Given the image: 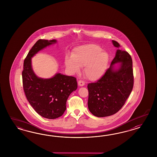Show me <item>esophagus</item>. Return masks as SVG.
<instances>
[{"instance_id":"34e87169","label":"esophagus","mask_w":157,"mask_h":157,"mask_svg":"<svg viewBox=\"0 0 157 157\" xmlns=\"http://www.w3.org/2000/svg\"><path fill=\"white\" fill-rule=\"evenodd\" d=\"M78 85L79 86H83L85 85V82L83 81L79 80V81H78Z\"/></svg>"}]
</instances>
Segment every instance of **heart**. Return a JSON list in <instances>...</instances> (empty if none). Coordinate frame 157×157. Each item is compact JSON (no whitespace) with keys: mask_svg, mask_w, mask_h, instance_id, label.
I'll return each instance as SVG.
<instances>
[{"mask_svg":"<svg viewBox=\"0 0 157 157\" xmlns=\"http://www.w3.org/2000/svg\"><path fill=\"white\" fill-rule=\"evenodd\" d=\"M102 51L100 46L93 44L75 48L72 56L66 57V66L72 73L78 72L81 67H85L86 78L90 81L98 80L104 73L109 60L108 53Z\"/></svg>","mask_w":157,"mask_h":157,"instance_id":"heart-1","label":"heart"}]
</instances>
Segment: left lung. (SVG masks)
<instances>
[{"mask_svg": "<svg viewBox=\"0 0 157 157\" xmlns=\"http://www.w3.org/2000/svg\"><path fill=\"white\" fill-rule=\"evenodd\" d=\"M115 47L120 45L112 40ZM121 62L119 70L113 65ZM133 86L132 60L125 51L117 49L109 68L98 81L89 83L88 108L91 113L98 117L109 116L116 113L128 98Z\"/></svg>", "mask_w": 157, "mask_h": 157, "instance_id": "1", "label": "left lung"}]
</instances>
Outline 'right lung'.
Listing matches in <instances>:
<instances>
[{
    "label": "right lung",
    "mask_w": 157,
    "mask_h": 157,
    "mask_svg": "<svg viewBox=\"0 0 157 157\" xmlns=\"http://www.w3.org/2000/svg\"><path fill=\"white\" fill-rule=\"evenodd\" d=\"M56 43L55 40H38L25 59L22 72L23 88L29 102L38 114L49 119L62 116L66 109L69 95L77 89L76 78L74 76L59 73L44 79L33 71L31 58L43 48Z\"/></svg>",
    "instance_id": "obj_1"
}]
</instances>
